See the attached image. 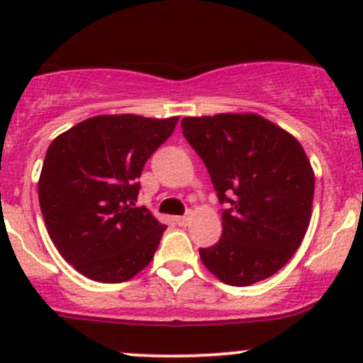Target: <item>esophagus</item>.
Masks as SVG:
<instances>
[{
	"mask_svg": "<svg viewBox=\"0 0 363 363\" xmlns=\"http://www.w3.org/2000/svg\"><path fill=\"white\" fill-rule=\"evenodd\" d=\"M175 223H177L179 226H186L189 223V216H177V218H175Z\"/></svg>",
	"mask_w": 363,
	"mask_h": 363,
	"instance_id": "1",
	"label": "esophagus"
}]
</instances>
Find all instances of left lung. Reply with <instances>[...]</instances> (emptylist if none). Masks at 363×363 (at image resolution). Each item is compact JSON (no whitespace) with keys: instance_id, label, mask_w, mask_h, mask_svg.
Returning a JSON list of instances; mask_svg holds the SVG:
<instances>
[{"instance_id":"8db88e82","label":"left lung","mask_w":363,"mask_h":363,"mask_svg":"<svg viewBox=\"0 0 363 363\" xmlns=\"http://www.w3.org/2000/svg\"><path fill=\"white\" fill-rule=\"evenodd\" d=\"M182 133L207 167L223 235L200 250L221 283L250 286L283 269L309 228L314 172L294 135L258 113L184 117Z\"/></svg>"}]
</instances>
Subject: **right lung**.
<instances>
[{
	"label": "right lung",
	"instance_id": "1",
	"mask_svg": "<svg viewBox=\"0 0 363 363\" xmlns=\"http://www.w3.org/2000/svg\"><path fill=\"white\" fill-rule=\"evenodd\" d=\"M179 117L94 116L52 140L38 199L50 240L82 276L124 283L149 265L167 226L135 207L145 161Z\"/></svg>",
	"mask_w": 363,
	"mask_h": 363
}]
</instances>
